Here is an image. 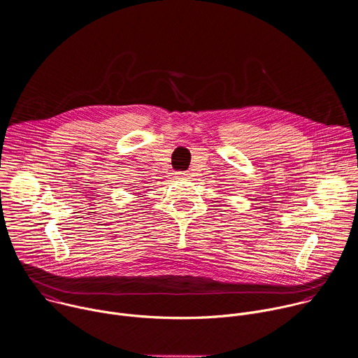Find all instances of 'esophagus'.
<instances>
[{
  "label": "esophagus",
  "instance_id": "obj_1",
  "mask_svg": "<svg viewBox=\"0 0 358 358\" xmlns=\"http://www.w3.org/2000/svg\"><path fill=\"white\" fill-rule=\"evenodd\" d=\"M177 176L181 177V178H188V177H189V173H188V171H178Z\"/></svg>",
  "mask_w": 358,
  "mask_h": 358
}]
</instances>
